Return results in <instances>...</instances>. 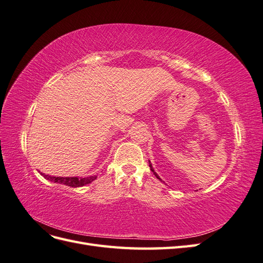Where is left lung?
Listing matches in <instances>:
<instances>
[{
	"label": "left lung",
	"instance_id": "obj_1",
	"mask_svg": "<svg viewBox=\"0 0 263 263\" xmlns=\"http://www.w3.org/2000/svg\"><path fill=\"white\" fill-rule=\"evenodd\" d=\"M149 166H150V170H151V171H153V172H154V174H155V176H156V178H157V179H159V180H161V179H160V178H159V176H158V174H157V173H156V172H155V170H154V168H153V165H151V163H150V161H149Z\"/></svg>",
	"mask_w": 263,
	"mask_h": 263
}]
</instances>
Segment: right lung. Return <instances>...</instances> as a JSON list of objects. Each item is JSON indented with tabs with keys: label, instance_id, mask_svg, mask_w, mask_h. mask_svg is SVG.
I'll list each match as a JSON object with an SVG mask.
<instances>
[{
	"label": "right lung",
	"instance_id": "add662e5",
	"mask_svg": "<svg viewBox=\"0 0 263 263\" xmlns=\"http://www.w3.org/2000/svg\"><path fill=\"white\" fill-rule=\"evenodd\" d=\"M47 180L53 181L54 183H59V184H65L71 187H79L83 186L85 184H89L92 181L97 179V177H85V178H78V177H50L48 174L41 173Z\"/></svg>",
	"mask_w": 263,
	"mask_h": 263
}]
</instances>
